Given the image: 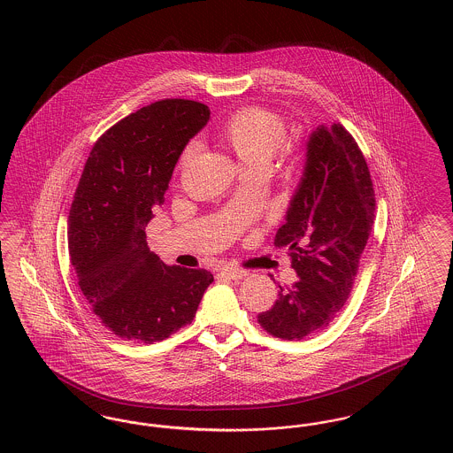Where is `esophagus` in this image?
Returning a JSON list of instances; mask_svg holds the SVG:
<instances>
[{"label": "esophagus", "mask_w": 453, "mask_h": 453, "mask_svg": "<svg viewBox=\"0 0 453 453\" xmlns=\"http://www.w3.org/2000/svg\"><path fill=\"white\" fill-rule=\"evenodd\" d=\"M220 275L222 277H227L231 280H242L244 277H248V272L246 270H241V268H234V266H224L220 270Z\"/></svg>", "instance_id": "esophagus-1"}]
</instances>
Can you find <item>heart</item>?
Listing matches in <instances>:
<instances>
[{
    "label": "heart",
    "instance_id": "heart-1",
    "mask_svg": "<svg viewBox=\"0 0 453 453\" xmlns=\"http://www.w3.org/2000/svg\"><path fill=\"white\" fill-rule=\"evenodd\" d=\"M220 132L242 165L250 170H258L266 168L279 151L285 139V124L270 110L246 107L233 113L222 124ZM196 150L198 144L190 142L181 154V165L188 163Z\"/></svg>",
    "mask_w": 453,
    "mask_h": 453
}]
</instances>
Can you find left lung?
<instances>
[{"label":"left lung","mask_w":453,"mask_h":453,"mask_svg":"<svg viewBox=\"0 0 453 453\" xmlns=\"http://www.w3.org/2000/svg\"><path fill=\"white\" fill-rule=\"evenodd\" d=\"M375 212L365 157L342 124L311 132L301 181L277 231L299 280L280 287L258 323L281 340H302L326 327L343 307Z\"/></svg>","instance_id":"left-lung-1"}]
</instances>
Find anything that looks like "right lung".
I'll list each match as a JSON object with an SVG mask.
<instances>
[{
  "label": "right lung",
  "mask_w": 453,
  "mask_h": 453,
  "mask_svg": "<svg viewBox=\"0 0 453 453\" xmlns=\"http://www.w3.org/2000/svg\"><path fill=\"white\" fill-rule=\"evenodd\" d=\"M209 119V107L192 100L156 102L108 129L89 152L69 211V257L93 312L119 338H168L194 321L214 281L207 270L165 265L146 241L178 157Z\"/></svg>",
  "instance_id": "1"
}]
</instances>
